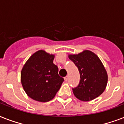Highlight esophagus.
Segmentation results:
<instances>
[{"mask_svg":"<svg viewBox=\"0 0 124 124\" xmlns=\"http://www.w3.org/2000/svg\"><path fill=\"white\" fill-rule=\"evenodd\" d=\"M68 80V76H66V77H65V78H64L65 82H67Z\"/></svg>","mask_w":124,"mask_h":124,"instance_id":"esophagus-1","label":"esophagus"}]
</instances>
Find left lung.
<instances>
[{"label": "left lung", "instance_id": "obj_1", "mask_svg": "<svg viewBox=\"0 0 124 124\" xmlns=\"http://www.w3.org/2000/svg\"><path fill=\"white\" fill-rule=\"evenodd\" d=\"M68 58L78 67L80 74L78 86L72 89L74 96L81 101L92 100L103 93L108 83V74L99 57L85 50Z\"/></svg>", "mask_w": 124, "mask_h": 124}]
</instances>
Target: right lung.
<instances>
[{
  "instance_id": "obj_1",
  "label": "right lung",
  "mask_w": 124,
  "mask_h": 124,
  "mask_svg": "<svg viewBox=\"0 0 124 124\" xmlns=\"http://www.w3.org/2000/svg\"><path fill=\"white\" fill-rule=\"evenodd\" d=\"M54 56L40 50L28 58L21 70L23 89L34 100L50 101L64 82V78L58 75V66L53 63Z\"/></svg>"
}]
</instances>
